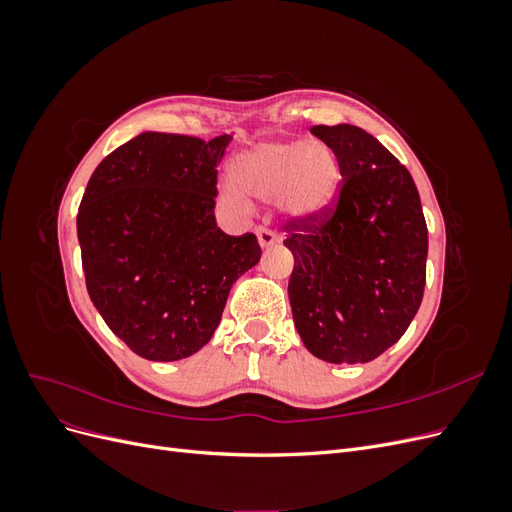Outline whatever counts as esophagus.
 I'll use <instances>...</instances> for the list:
<instances>
[{
	"label": "esophagus",
	"mask_w": 512,
	"mask_h": 512,
	"mask_svg": "<svg viewBox=\"0 0 512 512\" xmlns=\"http://www.w3.org/2000/svg\"><path fill=\"white\" fill-rule=\"evenodd\" d=\"M258 243H260L262 250H269V247L280 243V237H277L275 232H271L267 228H258Z\"/></svg>",
	"instance_id": "34e87169"
}]
</instances>
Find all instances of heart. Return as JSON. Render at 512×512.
I'll use <instances>...</instances> for the list:
<instances>
[{"mask_svg":"<svg viewBox=\"0 0 512 512\" xmlns=\"http://www.w3.org/2000/svg\"><path fill=\"white\" fill-rule=\"evenodd\" d=\"M232 183L220 185V198L235 209H247L250 194L277 200L290 222L309 224L333 203L342 170L335 151L320 141H265L241 151L230 162Z\"/></svg>","mask_w":512,"mask_h":512,"instance_id":"obj_1","label":"heart"}]
</instances>
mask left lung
<instances>
[{
	"label": "left lung",
	"mask_w": 512,
	"mask_h": 512,
	"mask_svg": "<svg viewBox=\"0 0 512 512\" xmlns=\"http://www.w3.org/2000/svg\"><path fill=\"white\" fill-rule=\"evenodd\" d=\"M339 160L337 207L286 226L288 299L305 348L327 363H367L406 333L423 301L427 224L406 166L376 136L314 126Z\"/></svg>",
	"instance_id": "1"
}]
</instances>
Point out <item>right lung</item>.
<instances>
[{
    "label": "right lung",
    "instance_id": "add662e5",
    "mask_svg": "<svg viewBox=\"0 0 512 512\" xmlns=\"http://www.w3.org/2000/svg\"><path fill=\"white\" fill-rule=\"evenodd\" d=\"M230 141L138 134L87 183L76 232L89 299L143 359L179 361L209 344L232 284L260 260L252 232L230 237L215 222V166Z\"/></svg>",
    "mask_w": 512,
    "mask_h": 512
}]
</instances>
